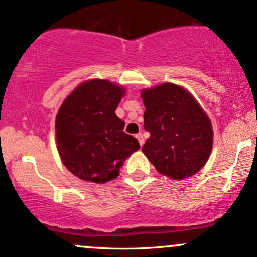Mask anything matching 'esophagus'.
I'll list each match as a JSON object with an SVG mask.
<instances>
[{
    "mask_svg": "<svg viewBox=\"0 0 257 257\" xmlns=\"http://www.w3.org/2000/svg\"><path fill=\"white\" fill-rule=\"evenodd\" d=\"M135 137H137V139L139 140V144H140V146H143L144 143H145V140H144L143 134H141V133H139V134L135 135Z\"/></svg>",
    "mask_w": 257,
    "mask_h": 257,
    "instance_id": "esophagus-1",
    "label": "esophagus"
}]
</instances>
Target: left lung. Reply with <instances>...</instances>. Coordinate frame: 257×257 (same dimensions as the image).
Wrapping results in <instances>:
<instances>
[{
	"instance_id": "8db88e82",
	"label": "left lung",
	"mask_w": 257,
	"mask_h": 257,
	"mask_svg": "<svg viewBox=\"0 0 257 257\" xmlns=\"http://www.w3.org/2000/svg\"><path fill=\"white\" fill-rule=\"evenodd\" d=\"M144 128L151 134L143 152L156 169L175 180L204 167L213 149V129L205 112L184 88L164 83L141 93Z\"/></svg>"
}]
</instances>
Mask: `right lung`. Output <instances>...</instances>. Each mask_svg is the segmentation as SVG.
Wrapping results in <instances>:
<instances>
[{
  "mask_svg": "<svg viewBox=\"0 0 257 257\" xmlns=\"http://www.w3.org/2000/svg\"><path fill=\"white\" fill-rule=\"evenodd\" d=\"M123 95L119 85L91 79L76 88L61 105L55 120L58 151L65 167L77 178L96 184L117 178L123 162L140 149L116 116Z\"/></svg>",
  "mask_w": 257,
  "mask_h": 257,
  "instance_id": "right-lung-1",
  "label": "right lung"
}]
</instances>
